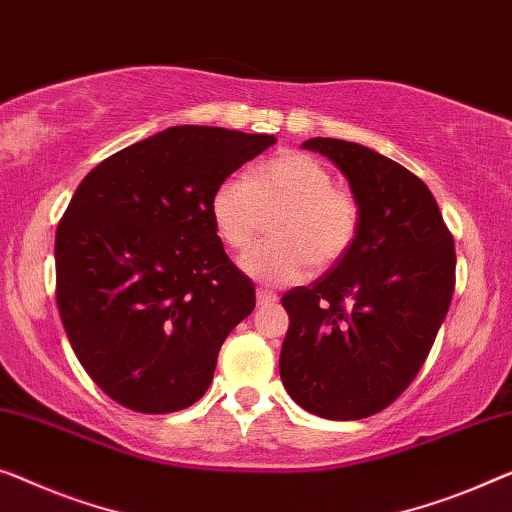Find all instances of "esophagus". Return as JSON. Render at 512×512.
<instances>
[{
  "mask_svg": "<svg viewBox=\"0 0 512 512\" xmlns=\"http://www.w3.org/2000/svg\"><path fill=\"white\" fill-rule=\"evenodd\" d=\"M278 301V294L269 287H257V303L259 305H271Z\"/></svg>",
  "mask_w": 512,
  "mask_h": 512,
  "instance_id": "34e87169",
  "label": "esophagus"
}]
</instances>
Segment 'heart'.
Masks as SVG:
<instances>
[{
	"label": "heart",
	"mask_w": 512,
	"mask_h": 512,
	"mask_svg": "<svg viewBox=\"0 0 512 512\" xmlns=\"http://www.w3.org/2000/svg\"><path fill=\"white\" fill-rule=\"evenodd\" d=\"M273 216V241L241 257V269L266 285H294L312 264L331 269L361 230L358 197L335 186L329 167L303 151L266 160L250 179L227 177L211 195L213 227L234 250H246Z\"/></svg>",
	"instance_id": "obj_1"
}]
</instances>
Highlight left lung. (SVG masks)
<instances>
[{
	"instance_id": "8db88e82",
	"label": "left lung",
	"mask_w": 512,
	"mask_h": 512,
	"mask_svg": "<svg viewBox=\"0 0 512 512\" xmlns=\"http://www.w3.org/2000/svg\"><path fill=\"white\" fill-rule=\"evenodd\" d=\"M361 202L345 259L282 296L289 331L280 379L296 404L331 421L386 409L423 368L455 289V243L430 188L363 144L315 137Z\"/></svg>"
}]
</instances>
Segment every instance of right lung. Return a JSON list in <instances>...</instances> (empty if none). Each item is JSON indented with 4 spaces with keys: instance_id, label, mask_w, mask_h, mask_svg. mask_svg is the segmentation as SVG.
<instances>
[{
    "instance_id": "obj_1",
    "label": "right lung",
    "mask_w": 512,
    "mask_h": 512,
    "mask_svg": "<svg viewBox=\"0 0 512 512\" xmlns=\"http://www.w3.org/2000/svg\"><path fill=\"white\" fill-rule=\"evenodd\" d=\"M273 142L174 126L105 158L75 190L55 239L57 308L82 368L121 407L170 414L200 400L225 338L255 310L211 195Z\"/></svg>"
}]
</instances>
